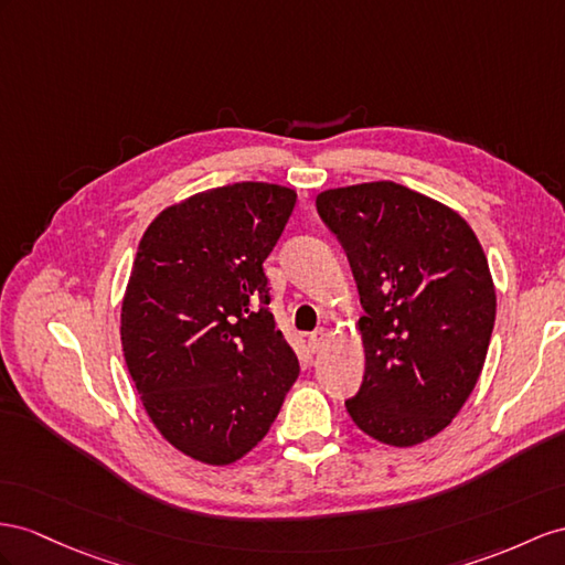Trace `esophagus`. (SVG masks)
<instances>
[{
  "instance_id": "1",
  "label": "esophagus",
  "mask_w": 565,
  "mask_h": 565,
  "mask_svg": "<svg viewBox=\"0 0 565 565\" xmlns=\"http://www.w3.org/2000/svg\"><path fill=\"white\" fill-rule=\"evenodd\" d=\"M327 339H329V334H327V329H317V331H312L310 334V345L315 351H320L322 345L327 343Z\"/></svg>"
}]
</instances>
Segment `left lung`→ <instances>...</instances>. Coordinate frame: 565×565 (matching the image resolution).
Instances as JSON below:
<instances>
[{
  "instance_id": "1",
  "label": "left lung",
  "mask_w": 565,
  "mask_h": 565,
  "mask_svg": "<svg viewBox=\"0 0 565 565\" xmlns=\"http://www.w3.org/2000/svg\"><path fill=\"white\" fill-rule=\"evenodd\" d=\"M351 259L365 377L345 401L386 446H417L454 423L480 380L497 288L475 231L444 202L394 181L315 200Z\"/></svg>"
}]
</instances>
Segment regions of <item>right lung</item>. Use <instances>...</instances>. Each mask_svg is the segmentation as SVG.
I'll return each mask as SVG.
<instances>
[{
    "mask_svg": "<svg viewBox=\"0 0 565 565\" xmlns=\"http://www.w3.org/2000/svg\"><path fill=\"white\" fill-rule=\"evenodd\" d=\"M296 198L277 183L210 188L164 207L138 243L121 300L126 367L157 431L205 466L253 451L298 380L263 269Z\"/></svg>",
    "mask_w": 565,
    "mask_h": 565,
    "instance_id": "right-lung-1",
    "label": "right lung"
}]
</instances>
